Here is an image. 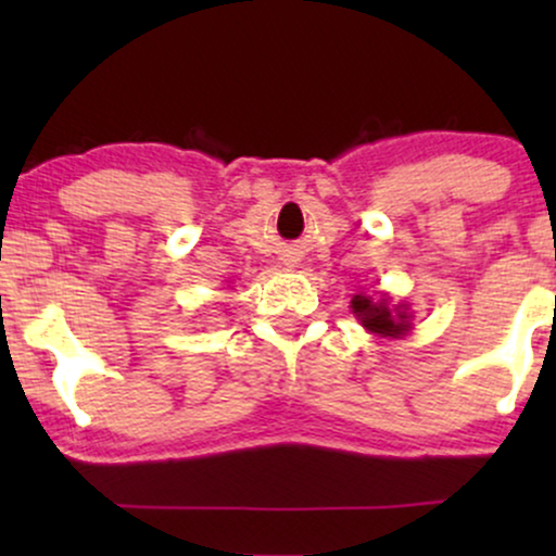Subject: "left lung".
I'll list each match as a JSON object with an SVG mask.
<instances>
[{
    "instance_id": "8db88e82",
    "label": "left lung",
    "mask_w": 556,
    "mask_h": 556,
    "mask_svg": "<svg viewBox=\"0 0 556 556\" xmlns=\"http://www.w3.org/2000/svg\"><path fill=\"white\" fill-rule=\"evenodd\" d=\"M353 314L361 318V324L366 329H371L374 334H384V337H397L407 329V314L400 311L387 308V303H376V300L366 298V295H355L353 298Z\"/></svg>"
}]
</instances>
